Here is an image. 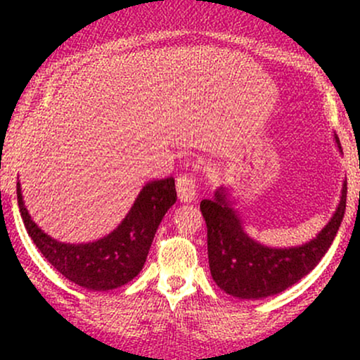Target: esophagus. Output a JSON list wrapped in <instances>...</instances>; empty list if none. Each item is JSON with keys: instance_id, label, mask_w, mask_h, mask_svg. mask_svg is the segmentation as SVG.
<instances>
[{"instance_id": "1", "label": "esophagus", "mask_w": 360, "mask_h": 360, "mask_svg": "<svg viewBox=\"0 0 360 360\" xmlns=\"http://www.w3.org/2000/svg\"><path fill=\"white\" fill-rule=\"evenodd\" d=\"M196 179L191 174H181L176 179L177 196L183 203H191L196 200Z\"/></svg>"}]
</instances>
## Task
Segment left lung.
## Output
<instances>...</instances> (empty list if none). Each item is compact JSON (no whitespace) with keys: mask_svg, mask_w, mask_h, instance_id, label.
Here are the masks:
<instances>
[{"mask_svg":"<svg viewBox=\"0 0 360 360\" xmlns=\"http://www.w3.org/2000/svg\"><path fill=\"white\" fill-rule=\"evenodd\" d=\"M347 183L340 203L328 225L316 238L291 249H271L249 238L225 194L217 191L213 200H203L201 213L208 229V262L213 281L223 291L240 300L274 296L291 288L315 269L332 245L345 213Z\"/></svg>","mask_w":360,"mask_h":360,"instance_id":"1","label":"left lung"}]
</instances>
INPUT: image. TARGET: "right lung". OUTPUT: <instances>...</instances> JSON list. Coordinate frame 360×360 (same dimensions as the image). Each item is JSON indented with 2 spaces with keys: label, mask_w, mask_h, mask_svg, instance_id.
<instances>
[{
  "label": "right lung",
  "mask_w": 360,
  "mask_h": 360,
  "mask_svg": "<svg viewBox=\"0 0 360 360\" xmlns=\"http://www.w3.org/2000/svg\"><path fill=\"white\" fill-rule=\"evenodd\" d=\"M16 198L28 235L53 269L77 286L108 291L130 283L142 271L160 220L176 203L174 177L143 186L125 220L117 230L93 243H60L45 235L32 221L22 200L20 183Z\"/></svg>",
  "instance_id": "obj_1"
}]
</instances>
